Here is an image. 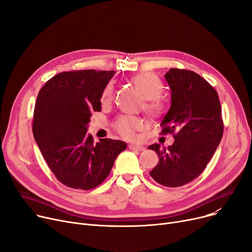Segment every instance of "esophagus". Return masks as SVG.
<instances>
[{
	"label": "esophagus",
	"mask_w": 252,
	"mask_h": 252,
	"mask_svg": "<svg viewBox=\"0 0 252 252\" xmlns=\"http://www.w3.org/2000/svg\"><path fill=\"white\" fill-rule=\"evenodd\" d=\"M128 148L130 150H138V151L145 150V148L143 146H140V145H137V144H129L128 145Z\"/></svg>",
	"instance_id": "esophagus-1"
}]
</instances>
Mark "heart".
<instances>
[{
  "label": "heart",
  "instance_id": "heart-1",
  "mask_svg": "<svg viewBox=\"0 0 252 252\" xmlns=\"http://www.w3.org/2000/svg\"><path fill=\"white\" fill-rule=\"evenodd\" d=\"M133 82L141 91L143 97L146 99L145 109L154 115L162 113L165 105L159 98L163 91V84L160 79L152 72H143L133 77ZM113 92V84L109 83L103 90L102 101L107 102L111 100ZM114 127L118 131V134L124 138L133 139L136 135V131L141 130L144 127V122L136 116L124 115L115 122Z\"/></svg>",
  "mask_w": 252,
  "mask_h": 252
}]
</instances>
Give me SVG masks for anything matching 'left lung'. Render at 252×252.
I'll return each mask as SVG.
<instances>
[{
  "label": "left lung",
  "mask_w": 252,
  "mask_h": 252,
  "mask_svg": "<svg viewBox=\"0 0 252 252\" xmlns=\"http://www.w3.org/2000/svg\"><path fill=\"white\" fill-rule=\"evenodd\" d=\"M171 92V105L160 124L161 134H171L174 144L160 149L150 171L155 182L176 188L200 176L216 152L223 133L217 91L203 77L187 69L170 68L164 75Z\"/></svg>",
  "instance_id": "1"
}]
</instances>
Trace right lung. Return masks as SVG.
Masks as SVG:
<instances>
[{"instance_id": "right-lung-1", "label": "right lung", "mask_w": 252, "mask_h": 252, "mask_svg": "<svg viewBox=\"0 0 252 252\" xmlns=\"http://www.w3.org/2000/svg\"><path fill=\"white\" fill-rule=\"evenodd\" d=\"M114 70H72L50 78L36 98L32 133L57 180L72 189H94L108 177L123 141L87 133L92 112L101 111L103 90Z\"/></svg>"}]
</instances>
